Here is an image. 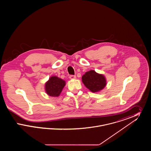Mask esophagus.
Returning a JSON list of instances; mask_svg holds the SVG:
<instances>
[{
  "label": "esophagus",
  "mask_w": 151,
  "mask_h": 151,
  "mask_svg": "<svg viewBox=\"0 0 151 151\" xmlns=\"http://www.w3.org/2000/svg\"><path fill=\"white\" fill-rule=\"evenodd\" d=\"M70 79L71 80H74V79H76V76L75 75H70Z\"/></svg>",
  "instance_id": "1"
}]
</instances>
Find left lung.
Here are the masks:
<instances>
[{"label":"left lung","instance_id":"left-lung-1","mask_svg":"<svg viewBox=\"0 0 151 151\" xmlns=\"http://www.w3.org/2000/svg\"><path fill=\"white\" fill-rule=\"evenodd\" d=\"M82 82L93 93L100 92L107 84L105 76L103 74L99 73L93 70L86 72L83 75Z\"/></svg>","mask_w":151,"mask_h":151}]
</instances>
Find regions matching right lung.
<instances>
[{
	"label": "right lung",
	"mask_w": 151,
	"mask_h": 151,
	"mask_svg": "<svg viewBox=\"0 0 151 151\" xmlns=\"http://www.w3.org/2000/svg\"><path fill=\"white\" fill-rule=\"evenodd\" d=\"M65 86V81L56 76H52L45 84V91L51 97H57Z\"/></svg>",
	"instance_id": "obj_1"
}]
</instances>
